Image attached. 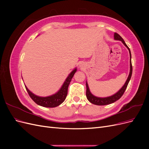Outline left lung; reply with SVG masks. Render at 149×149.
Returning <instances> with one entry per match:
<instances>
[{"mask_svg":"<svg viewBox=\"0 0 149 149\" xmlns=\"http://www.w3.org/2000/svg\"><path fill=\"white\" fill-rule=\"evenodd\" d=\"M114 39L116 40H120L123 43V44L124 45L127 47L129 49V53H130V73H129V75L128 76V78L127 79V81H126L124 85L123 86L119 91L116 93L114 95H112L110 97H97L94 96V95L91 93L89 91V89L88 87V83H86V97L87 99L88 100V101L91 102L92 104H94L95 105H98V106H104V105H107V104H109L111 103H113L114 102H116V101H118V100L122 97V96L123 95L126 88L127 87V85L129 84V81L130 79V78H131V76H132V63H131V53H130V50L129 48L127 47V45L125 43L124 40H123V38H122L117 33H114Z\"/></svg>","mask_w":149,"mask_h":149,"instance_id":"left-lung-1","label":"left lung"}]
</instances>
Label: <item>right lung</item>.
<instances>
[{"mask_svg": "<svg viewBox=\"0 0 149 149\" xmlns=\"http://www.w3.org/2000/svg\"><path fill=\"white\" fill-rule=\"evenodd\" d=\"M76 69H74L66 78L65 83L63 84L62 87L59 90V91L52 96L48 97H39L35 95L31 92H30L28 88L25 86L26 91L28 92L30 97L36 104L43 107H55L60 105L63 102L66 97L68 94V88L69 84L71 82L72 78L73 77L74 73H76Z\"/></svg>", "mask_w": 149, "mask_h": 149, "instance_id": "right-lung-1", "label": "right lung"}]
</instances>
